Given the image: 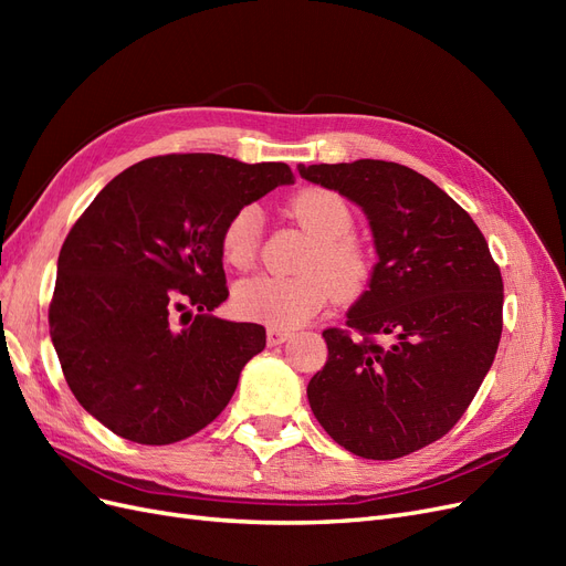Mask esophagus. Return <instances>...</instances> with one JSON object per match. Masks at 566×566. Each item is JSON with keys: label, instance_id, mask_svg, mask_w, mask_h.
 Returning a JSON list of instances; mask_svg holds the SVG:
<instances>
[{"label": "esophagus", "instance_id": "34e87169", "mask_svg": "<svg viewBox=\"0 0 566 566\" xmlns=\"http://www.w3.org/2000/svg\"><path fill=\"white\" fill-rule=\"evenodd\" d=\"M290 331H285V328H269L266 331V342H269V347H276V345H283L285 339H290Z\"/></svg>", "mask_w": 566, "mask_h": 566}]
</instances>
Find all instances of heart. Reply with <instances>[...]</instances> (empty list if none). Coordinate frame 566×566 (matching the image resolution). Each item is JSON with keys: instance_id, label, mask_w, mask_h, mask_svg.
I'll use <instances>...</instances> for the list:
<instances>
[{"instance_id": "heart-1", "label": "heart", "mask_w": 566, "mask_h": 566, "mask_svg": "<svg viewBox=\"0 0 566 566\" xmlns=\"http://www.w3.org/2000/svg\"><path fill=\"white\" fill-rule=\"evenodd\" d=\"M290 212L314 235L300 256L297 276H254L233 290L235 312L271 328H295L316 316L333 293L342 300L361 295L370 279L368 250L354 235V210L328 188H304L290 200ZM260 205L235 208L219 231V252L235 271L254 266L262 248Z\"/></svg>"}]
</instances>
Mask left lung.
I'll list each match as a JSON object with an SVG mask.
<instances>
[{"label":"left lung","mask_w":566,"mask_h":566,"mask_svg":"<svg viewBox=\"0 0 566 566\" xmlns=\"http://www.w3.org/2000/svg\"><path fill=\"white\" fill-rule=\"evenodd\" d=\"M300 175L361 205L380 256L345 328L323 331L328 364L306 387L314 416L361 458L430 447L465 413L499 352L503 276L486 238L406 165H300Z\"/></svg>","instance_id":"1"}]
</instances>
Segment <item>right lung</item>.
Masks as SVG:
<instances>
[{
    "mask_svg": "<svg viewBox=\"0 0 566 566\" xmlns=\"http://www.w3.org/2000/svg\"><path fill=\"white\" fill-rule=\"evenodd\" d=\"M290 181L285 163L172 153L127 167L80 214L59 254L49 328L67 387L111 432L165 447L227 408L266 331L210 316L229 297L219 231Z\"/></svg>",
    "mask_w": 566,
    "mask_h": 566,
    "instance_id": "1",
    "label": "right lung"
}]
</instances>
